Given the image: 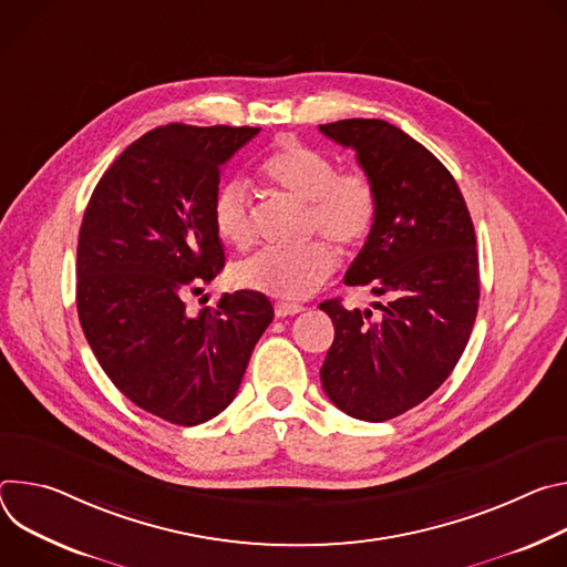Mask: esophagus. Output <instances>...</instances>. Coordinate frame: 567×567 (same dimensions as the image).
<instances>
[{
	"label": "esophagus",
	"mask_w": 567,
	"mask_h": 567,
	"mask_svg": "<svg viewBox=\"0 0 567 567\" xmlns=\"http://www.w3.org/2000/svg\"><path fill=\"white\" fill-rule=\"evenodd\" d=\"M303 306L299 303H290V301H277L275 303V316L277 318H288V316H297V312H301Z\"/></svg>",
	"instance_id": "34e87169"
}]
</instances>
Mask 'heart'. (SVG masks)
Instances as JSON below:
<instances>
[{
    "label": "heart",
    "mask_w": 567,
    "mask_h": 567,
    "mask_svg": "<svg viewBox=\"0 0 567 567\" xmlns=\"http://www.w3.org/2000/svg\"><path fill=\"white\" fill-rule=\"evenodd\" d=\"M264 177L286 196L306 203V231L322 234L340 249L358 247L379 216V194L367 173L338 171L322 151L301 142H284L261 166ZM212 220L223 240L245 249L255 240L251 200L243 179L218 186ZM338 257L329 243L310 240L299 249H264L238 264L236 284L279 299L316 295L336 272Z\"/></svg>",
    "instance_id": "heart-1"
}]
</instances>
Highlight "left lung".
I'll return each instance as SVG.
<instances>
[{"label": "left lung", "instance_id": "8db88e82", "mask_svg": "<svg viewBox=\"0 0 567 567\" xmlns=\"http://www.w3.org/2000/svg\"><path fill=\"white\" fill-rule=\"evenodd\" d=\"M320 131L355 151L379 194L344 284L388 299L373 301L379 316L320 303L336 327L320 379L336 408L381 423L425 401L466 349L480 301L475 229L451 171L396 125L344 118Z\"/></svg>", "mask_w": 567, "mask_h": 567}]
</instances>
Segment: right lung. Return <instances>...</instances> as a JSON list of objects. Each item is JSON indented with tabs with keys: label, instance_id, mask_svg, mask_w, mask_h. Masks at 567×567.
Segmentation results:
<instances>
[{
	"label": "right lung",
	"instance_id": "right-lung-1",
	"mask_svg": "<svg viewBox=\"0 0 567 567\" xmlns=\"http://www.w3.org/2000/svg\"><path fill=\"white\" fill-rule=\"evenodd\" d=\"M255 135L249 125H162L114 159L83 216V333L116 390L168 423H205L234 401L275 316L257 290L225 292L198 316L184 301L225 266L212 203L223 164Z\"/></svg>",
	"mask_w": 567,
	"mask_h": 567
}]
</instances>
